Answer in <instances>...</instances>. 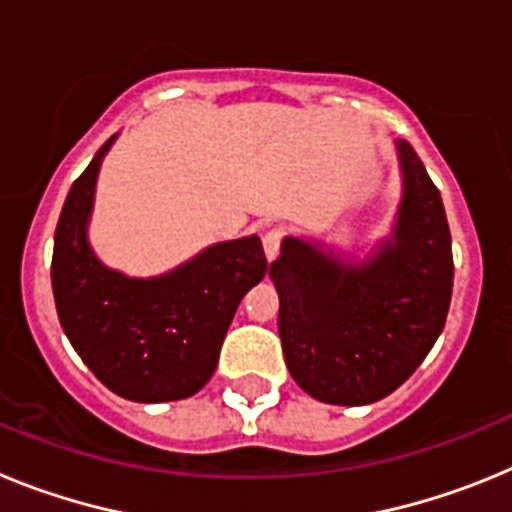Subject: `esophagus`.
I'll use <instances>...</instances> for the list:
<instances>
[{
	"label": "esophagus",
	"instance_id": "esophagus-1",
	"mask_svg": "<svg viewBox=\"0 0 512 512\" xmlns=\"http://www.w3.org/2000/svg\"><path fill=\"white\" fill-rule=\"evenodd\" d=\"M284 235H287V230L282 228V225H277V228L266 230L264 235V251H266V259H274L279 253V246H282Z\"/></svg>",
	"mask_w": 512,
	"mask_h": 512
}]
</instances>
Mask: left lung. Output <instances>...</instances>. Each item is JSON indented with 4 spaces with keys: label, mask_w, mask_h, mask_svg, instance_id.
<instances>
[{
    "label": "left lung",
    "mask_w": 512,
    "mask_h": 512,
    "mask_svg": "<svg viewBox=\"0 0 512 512\" xmlns=\"http://www.w3.org/2000/svg\"><path fill=\"white\" fill-rule=\"evenodd\" d=\"M402 200L390 241L354 264L287 235L269 277L287 369L310 397L369 405L395 392L441 336L454 284L441 194L397 140Z\"/></svg>",
    "instance_id": "obj_1"
}]
</instances>
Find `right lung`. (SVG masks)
I'll list each match as a JSON object with an SVG mask.
<instances>
[{"instance_id": "right-lung-1", "label": "right lung", "mask_w": 512, "mask_h": 512, "mask_svg": "<svg viewBox=\"0 0 512 512\" xmlns=\"http://www.w3.org/2000/svg\"><path fill=\"white\" fill-rule=\"evenodd\" d=\"M112 135L63 202L51 282L63 333L94 377L133 402L192 397L210 382L243 295L266 277L259 235L215 243L161 277L104 266L87 238L94 187Z\"/></svg>"}]
</instances>
